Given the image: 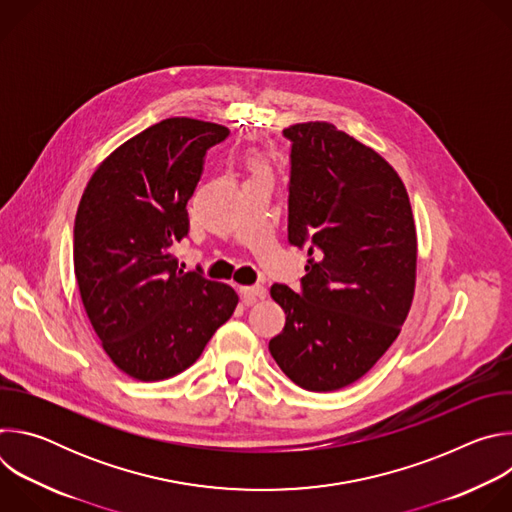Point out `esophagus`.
I'll use <instances>...</instances> for the list:
<instances>
[{"label": "esophagus", "instance_id": "obj_1", "mask_svg": "<svg viewBox=\"0 0 512 512\" xmlns=\"http://www.w3.org/2000/svg\"><path fill=\"white\" fill-rule=\"evenodd\" d=\"M239 294L247 306H253L257 300H263L267 296V289L263 285H251V287L245 285V287H239Z\"/></svg>", "mask_w": 512, "mask_h": 512}]
</instances>
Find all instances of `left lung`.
Returning <instances> with one entry per match:
<instances>
[{
	"instance_id": "obj_1",
	"label": "left lung",
	"mask_w": 512,
	"mask_h": 512,
	"mask_svg": "<svg viewBox=\"0 0 512 512\" xmlns=\"http://www.w3.org/2000/svg\"><path fill=\"white\" fill-rule=\"evenodd\" d=\"M283 137L291 143L287 241L308 249V265L300 291L271 285L285 326L269 352L302 389L336 391L373 369L407 318L413 212L397 172L334 125L298 123Z\"/></svg>"
}]
</instances>
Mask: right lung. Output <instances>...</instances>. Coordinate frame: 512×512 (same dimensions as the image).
Instances as JSON below:
<instances>
[{
	"label": "right lung",
	"instance_id": "add662e5",
	"mask_svg": "<svg viewBox=\"0 0 512 512\" xmlns=\"http://www.w3.org/2000/svg\"><path fill=\"white\" fill-rule=\"evenodd\" d=\"M216 123L172 117L125 141L89 180L75 218V275L87 316L117 367L162 381L202 354L237 308L235 289L178 269L186 204L206 152L229 137Z\"/></svg>",
	"mask_w": 512,
	"mask_h": 512
}]
</instances>
